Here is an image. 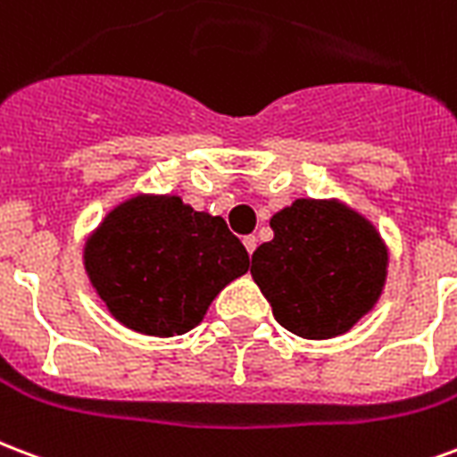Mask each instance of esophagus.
<instances>
[{
  "label": "esophagus",
  "instance_id": "34e87169",
  "mask_svg": "<svg viewBox=\"0 0 457 457\" xmlns=\"http://www.w3.org/2000/svg\"><path fill=\"white\" fill-rule=\"evenodd\" d=\"M256 242H259V239H256V237H253V235L244 237V246H246V252H249V253L256 252Z\"/></svg>",
  "mask_w": 457,
  "mask_h": 457
}]
</instances>
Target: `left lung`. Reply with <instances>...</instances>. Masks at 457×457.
<instances>
[{
    "label": "left lung",
    "instance_id": "left-lung-1",
    "mask_svg": "<svg viewBox=\"0 0 457 457\" xmlns=\"http://www.w3.org/2000/svg\"><path fill=\"white\" fill-rule=\"evenodd\" d=\"M270 228L273 239L252 256V275L283 328L326 340L374 309L388 249L367 218L337 201L297 198L270 218Z\"/></svg>",
    "mask_w": 457,
    "mask_h": 457
}]
</instances>
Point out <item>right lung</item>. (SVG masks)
Here are the masks:
<instances>
[{"label":"right lung","instance_id":"right-lung-1","mask_svg":"<svg viewBox=\"0 0 457 457\" xmlns=\"http://www.w3.org/2000/svg\"><path fill=\"white\" fill-rule=\"evenodd\" d=\"M83 263L121 326L170 337L204 321L218 292L249 270V253L220 215L141 194L104 215Z\"/></svg>","mask_w":457,"mask_h":457}]
</instances>
